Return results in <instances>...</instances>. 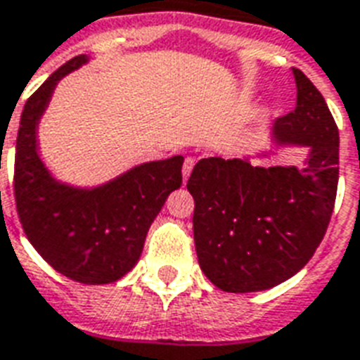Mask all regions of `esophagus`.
Returning <instances> with one entry per match:
<instances>
[{
	"instance_id": "1",
	"label": "esophagus",
	"mask_w": 360,
	"mask_h": 360,
	"mask_svg": "<svg viewBox=\"0 0 360 360\" xmlns=\"http://www.w3.org/2000/svg\"><path fill=\"white\" fill-rule=\"evenodd\" d=\"M194 164H196V158H192V156H186L185 162H183V179H188L191 177V172L194 168Z\"/></svg>"
}]
</instances>
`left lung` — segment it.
Masks as SVG:
<instances>
[{"mask_svg": "<svg viewBox=\"0 0 360 360\" xmlns=\"http://www.w3.org/2000/svg\"><path fill=\"white\" fill-rule=\"evenodd\" d=\"M296 107L274 126L278 143L308 145V164L260 168L247 158H202L186 188L194 198V245L205 278L226 292L283 283L314 257L338 191V126L300 70Z\"/></svg>", "mask_w": 360, "mask_h": 360, "instance_id": "8db88e82", "label": "left lung"}]
</instances>
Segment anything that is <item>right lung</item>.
Listing matches in <instances>:
<instances>
[{"mask_svg": "<svg viewBox=\"0 0 360 360\" xmlns=\"http://www.w3.org/2000/svg\"><path fill=\"white\" fill-rule=\"evenodd\" d=\"M84 62V54L65 62L27 98L16 137L13 186L18 219L35 251L65 278L105 285L139 260L155 217L183 183V156L141 164L92 191L52 179L37 155V122L56 82Z\"/></svg>", "mask_w": 360, "mask_h": 360, "instance_id": "add662e5", "label": "right lung"}]
</instances>
